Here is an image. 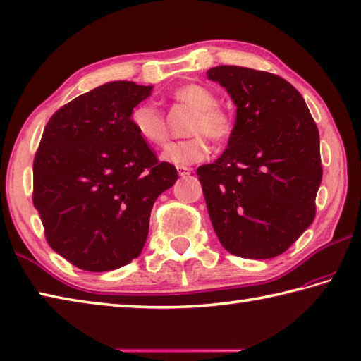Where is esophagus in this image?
Returning a JSON list of instances; mask_svg holds the SVG:
<instances>
[{
    "instance_id": "34e87169",
    "label": "esophagus",
    "mask_w": 361,
    "mask_h": 361,
    "mask_svg": "<svg viewBox=\"0 0 361 361\" xmlns=\"http://www.w3.org/2000/svg\"><path fill=\"white\" fill-rule=\"evenodd\" d=\"M178 173L180 178H188L190 174H192V168L190 166H178Z\"/></svg>"
}]
</instances>
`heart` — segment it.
Wrapping results in <instances>:
<instances>
[{
    "instance_id": "heart-1",
    "label": "heart",
    "mask_w": 361,
    "mask_h": 361,
    "mask_svg": "<svg viewBox=\"0 0 361 361\" xmlns=\"http://www.w3.org/2000/svg\"><path fill=\"white\" fill-rule=\"evenodd\" d=\"M173 99L178 104L192 110L187 132L192 137L173 141L165 147L161 159L178 166L192 165L202 161L209 155L210 138L215 142L226 141L233 133V118L219 106V99L209 87L196 83L179 86L173 91ZM130 122L138 137L151 146H163L168 140V126L163 113L151 102H142L133 108Z\"/></svg>"
}]
</instances>
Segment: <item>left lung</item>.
I'll use <instances>...</instances> for the list:
<instances>
[{
	"mask_svg": "<svg viewBox=\"0 0 361 361\" xmlns=\"http://www.w3.org/2000/svg\"><path fill=\"white\" fill-rule=\"evenodd\" d=\"M207 78L237 106L228 147L196 171L210 221L231 255L270 259L314 220L322 180L317 126L302 94L275 73L219 66Z\"/></svg>",
	"mask_w": 361,
	"mask_h": 361,
	"instance_id": "1",
	"label": "left lung"
}]
</instances>
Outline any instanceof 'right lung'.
I'll return each instance as SVG.
<instances>
[{
  "mask_svg": "<svg viewBox=\"0 0 361 361\" xmlns=\"http://www.w3.org/2000/svg\"><path fill=\"white\" fill-rule=\"evenodd\" d=\"M152 86L111 81L61 106L34 157L32 202L50 247L87 271L138 257L155 200L178 180L133 130Z\"/></svg>",
  "mask_w": 361,
  "mask_h": 361,
  "instance_id": "add662e5",
  "label": "right lung"
}]
</instances>
